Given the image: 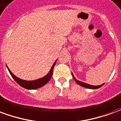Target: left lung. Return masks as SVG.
Wrapping results in <instances>:
<instances>
[{
  "label": "left lung",
  "mask_w": 121,
  "mask_h": 121,
  "mask_svg": "<svg viewBox=\"0 0 121 121\" xmlns=\"http://www.w3.org/2000/svg\"><path fill=\"white\" fill-rule=\"evenodd\" d=\"M72 76L73 77V79L74 80V81L76 82V83L78 84H79L80 86H81L84 87H86V88H88V89H98V88H100V87H102L104 84H101V85H100V86H92V85H90V84H86V83H85V82H83L81 81H79L78 80H76V78L74 77V76L73 75V74L72 73Z\"/></svg>",
  "instance_id": "obj_1"
}]
</instances>
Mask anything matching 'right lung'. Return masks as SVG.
I'll use <instances>...</instances> for the list:
<instances>
[{
	"label": "right lung",
	"mask_w": 121,
	"mask_h": 121,
	"mask_svg": "<svg viewBox=\"0 0 121 121\" xmlns=\"http://www.w3.org/2000/svg\"><path fill=\"white\" fill-rule=\"evenodd\" d=\"M56 61L54 63L52 67L50 69V71L48 72V73L46 76H43L41 78L37 79V80H30V81L29 80L28 81V80H22V79L17 77L16 76H15L14 74L12 73V71L9 70V69L8 67V66L6 65V67L8 69V71H9V73L11 74V76H12V78L14 79L15 81L16 82L19 86L24 87L25 89H37V88H40L43 86H45V84L50 80L51 77H52V75L53 69H54V65H56Z\"/></svg>",
	"instance_id": "add662e5"
}]
</instances>
